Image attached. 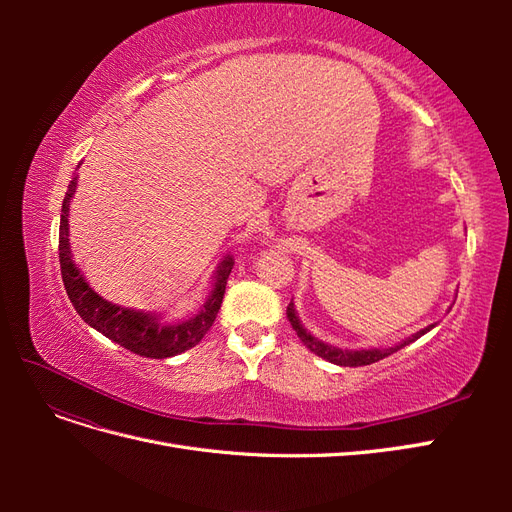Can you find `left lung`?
I'll list each match as a JSON object with an SVG mask.
<instances>
[{"label":"left lung","instance_id":"left-lung-1","mask_svg":"<svg viewBox=\"0 0 512 512\" xmlns=\"http://www.w3.org/2000/svg\"><path fill=\"white\" fill-rule=\"evenodd\" d=\"M286 316H288V320H290V324H292V329L297 331V335H299V339L301 342L312 350L314 354H318V356H322V359H327L329 363H335V365H342V367H361V365H371V363H378V361H382L384 356H389V354H393V352H397V350H401L404 346H408V344H412L414 339H418L421 335H425L429 329H433V324L431 327H427V329H423V331H418V333H414L412 337H408V339H404V342L401 344H397V346H391V348H369V350H342V348H335V346H329V344H322V342H318L316 337H312L309 335L303 327H301V322H299V318H297V314H294V307H292V303L288 305V309H286Z\"/></svg>","mask_w":512,"mask_h":512}]
</instances>
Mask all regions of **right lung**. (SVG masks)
I'll use <instances>...</instances> for the list:
<instances>
[{
    "label": "right lung",
    "instance_id": "add662e5",
    "mask_svg": "<svg viewBox=\"0 0 512 512\" xmlns=\"http://www.w3.org/2000/svg\"><path fill=\"white\" fill-rule=\"evenodd\" d=\"M76 179H79V175H74L68 185L64 205H61V222H59L61 280H64L68 299L72 301L76 312H79V316L89 324V327H94L104 337L113 339L115 344L123 346L134 354L149 356V359H166V356H175L194 348L200 339L205 337V333L213 327L215 316H218L222 307L230 269L235 262H232V258L228 256L224 258V262L218 269V275H215L211 297L205 303L203 312L181 324H170V327L166 324L164 327V324H158L156 316L134 312V309H123L119 305L104 301L89 288L79 269L74 267L72 256H70L68 209L76 190Z\"/></svg>",
    "mask_w": 512,
    "mask_h": 512
}]
</instances>
